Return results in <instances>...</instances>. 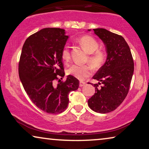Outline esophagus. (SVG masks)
<instances>
[{"mask_svg": "<svg viewBox=\"0 0 149 149\" xmlns=\"http://www.w3.org/2000/svg\"><path fill=\"white\" fill-rule=\"evenodd\" d=\"M86 84V82H84V81H80V83H79V86H83Z\"/></svg>", "mask_w": 149, "mask_h": 149, "instance_id": "34e87169", "label": "esophagus"}]
</instances>
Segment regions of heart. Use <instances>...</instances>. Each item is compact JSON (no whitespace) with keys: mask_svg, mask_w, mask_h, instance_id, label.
I'll use <instances>...</instances> for the list:
<instances>
[{"mask_svg":"<svg viewBox=\"0 0 149 149\" xmlns=\"http://www.w3.org/2000/svg\"><path fill=\"white\" fill-rule=\"evenodd\" d=\"M78 42L82 49L88 53V60L91 65L95 68L100 67L106 60V53L101 49H97L98 47V41L89 35H84L78 39ZM62 59L66 63L70 59V52L69 48L65 46L61 52ZM68 74L71 75L79 80L85 79L91 74V68L88 65H72L67 70Z\"/></svg>","mask_w":149,"mask_h":149,"instance_id":"obj_1","label":"heart"}]
</instances>
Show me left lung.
<instances>
[{
	"label": "left lung",
	"mask_w": 149,
	"mask_h": 149,
	"mask_svg": "<svg viewBox=\"0 0 149 149\" xmlns=\"http://www.w3.org/2000/svg\"><path fill=\"white\" fill-rule=\"evenodd\" d=\"M93 31L106 46L107 58L93 77L99 82L93 84L95 93L88 99V104L97 113H108L114 111L127 97L134 72V62L129 45L122 36L104 29ZM101 84L103 85L99 88L98 85Z\"/></svg>",
	"instance_id": "left-lung-1"
}]
</instances>
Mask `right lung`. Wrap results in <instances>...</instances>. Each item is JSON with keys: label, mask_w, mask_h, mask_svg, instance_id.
Masks as SVG:
<instances>
[{"label": "right lung", "mask_w": 149, "mask_h": 149, "mask_svg": "<svg viewBox=\"0 0 149 149\" xmlns=\"http://www.w3.org/2000/svg\"><path fill=\"white\" fill-rule=\"evenodd\" d=\"M68 38L64 29H43L25 40L20 54L19 74L22 86L31 101L49 114L65 111L68 94L79 86V80L71 75L61 81L65 77L61 52Z\"/></svg>", "instance_id": "add662e5"}]
</instances>
